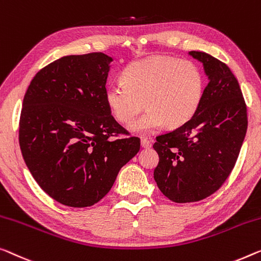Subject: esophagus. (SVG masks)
I'll return each mask as SVG.
<instances>
[{
    "instance_id": "obj_1",
    "label": "esophagus",
    "mask_w": 261,
    "mask_h": 261,
    "mask_svg": "<svg viewBox=\"0 0 261 261\" xmlns=\"http://www.w3.org/2000/svg\"><path fill=\"white\" fill-rule=\"evenodd\" d=\"M141 144H142L143 147H145V149H147V147L152 146V142H151L150 139L146 138V137H143V138L141 139Z\"/></svg>"
}]
</instances>
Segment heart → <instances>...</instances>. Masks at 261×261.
<instances>
[{"label":"heart","instance_id":"1","mask_svg":"<svg viewBox=\"0 0 261 261\" xmlns=\"http://www.w3.org/2000/svg\"><path fill=\"white\" fill-rule=\"evenodd\" d=\"M122 82L106 90L111 115L120 124H130L144 107L149 108L131 125L136 134L180 127L197 114L204 96V75L197 64L170 56L135 61L123 71Z\"/></svg>","mask_w":261,"mask_h":261}]
</instances>
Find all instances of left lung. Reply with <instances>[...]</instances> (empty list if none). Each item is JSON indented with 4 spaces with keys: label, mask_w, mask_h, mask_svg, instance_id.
Listing matches in <instances>:
<instances>
[{
    "label": "left lung",
    "mask_w": 261,
    "mask_h": 261,
    "mask_svg": "<svg viewBox=\"0 0 261 261\" xmlns=\"http://www.w3.org/2000/svg\"><path fill=\"white\" fill-rule=\"evenodd\" d=\"M208 77L193 118L155 137L153 177L174 203L203 200L220 189L234 168L247 130V109L230 68L206 53L190 51Z\"/></svg>",
    "instance_id": "1"
}]
</instances>
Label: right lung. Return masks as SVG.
I'll return each mask as SVG.
<instances>
[{"label":"right lung","instance_id":"right-lung-1","mask_svg":"<svg viewBox=\"0 0 261 261\" xmlns=\"http://www.w3.org/2000/svg\"><path fill=\"white\" fill-rule=\"evenodd\" d=\"M111 62L103 53L62 57L35 75L23 99L25 164L48 196L70 207L98 203L141 147L107 104Z\"/></svg>","mask_w":261,"mask_h":261}]
</instances>
